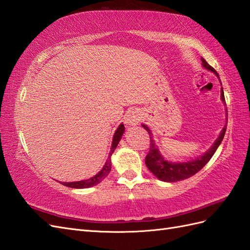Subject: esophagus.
Segmentation results:
<instances>
[{"label":"esophagus","mask_w":250,"mask_h":250,"mask_svg":"<svg viewBox=\"0 0 250 250\" xmlns=\"http://www.w3.org/2000/svg\"><path fill=\"white\" fill-rule=\"evenodd\" d=\"M140 118H142V114L138 110H131L125 115V124L126 125L134 126L138 125Z\"/></svg>","instance_id":"obj_1"}]
</instances>
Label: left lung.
I'll return each mask as SVG.
<instances>
[{
  "instance_id": "8db88e82",
  "label": "left lung",
  "mask_w": 250,
  "mask_h": 250,
  "mask_svg": "<svg viewBox=\"0 0 250 250\" xmlns=\"http://www.w3.org/2000/svg\"><path fill=\"white\" fill-rule=\"evenodd\" d=\"M202 64L205 68L214 73L217 78L220 79L219 74L215 72V69L213 67H211L206 62V60L203 58H202ZM221 99L224 104H226L225 97H224L223 87L221 88ZM142 125L144 126V129H146V132L149 133L150 142H151L150 151L148 153V155L146 156V166L148 167V169L152 172V173L158 178V180H161L163 182H168V183H175V182L186 180V178H189L192 175L197 173V172L210 161L211 157L213 156L216 149L219 148V146L222 143L224 135H225L226 127H227L226 125H224L223 130L221 131L220 136L216 138L212 146H211L206 153H204V154L201 155L200 157H196L195 159H191V161H188V162L172 163V162H168L167 159H165V157L161 154V152H159L154 139L152 137V132L149 127L146 125Z\"/></svg>"
}]
</instances>
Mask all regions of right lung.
I'll list each match as a JSON object with an SVG mask.
<instances>
[{"label": "right lung", "mask_w": 250, "mask_h": 250, "mask_svg": "<svg viewBox=\"0 0 250 250\" xmlns=\"http://www.w3.org/2000/svg\"><path fill=\"white\" fill-rule=\"evenodd\" d=\"M125 132V125L124 124L119 125V126L117 127L116 132L114 134V137H113V143H112V146H111V151L108 153V157L106 159V162L104 166V168H102L97 174L95 176L88 178V180H84V181H79V182H72V183H66L64 182L62 183L64 186L69 187V188H76V189H84V188H89V187H93L95 185H98L100 182H102L104 180V178L108 175L112 168V163H111V156L114 153L115 149H116V146H118L121 136H123V134Z\"/></svg>", "instance_id": "1"}]
</instances>
